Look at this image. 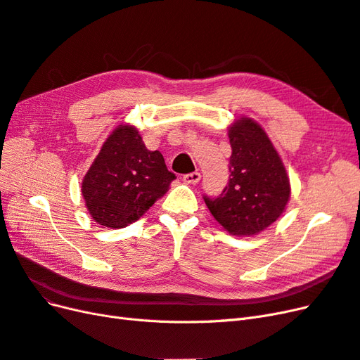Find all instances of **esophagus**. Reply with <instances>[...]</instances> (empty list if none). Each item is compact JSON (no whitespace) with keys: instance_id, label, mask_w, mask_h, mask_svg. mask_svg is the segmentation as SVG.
<instances>
[{"instance_id":"34e87169","label":"esophagus","mask_w":360,"mask_h":360,"mask_svg":"<svg viewBox=\"0 0 360 360\" xmlns=\"http://www.w3.org/2000/svg\"><path fill=\"white\" fill-rule=\"evenodd\" d=\"M201 180V174L200 172H191V174H184L183 176V181L188 184H197Z\"/></svg>"}]
</instances>
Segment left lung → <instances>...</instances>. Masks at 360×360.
<instances>
[{"instance_id":"obj_1","label":"left lung","mask_w":360,"mask_h":360,"mask_svg":"<svg viewBox=\"0 0 360 360\" xmlns=\"http://www.w3.org/2000/svg\"><path fill=\"white\" fill-rule=\"evenodd\" d=\"M230 181L217 198L204 197L214 219L231 236L264 231L285 212L291 188L287 169L266 130L249 117L228 127Z\"/></svg>"}]
</instances>
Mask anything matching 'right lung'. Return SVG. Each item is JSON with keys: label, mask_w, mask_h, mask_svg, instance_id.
Returning <instances> with one entry per match:
<instances>
[{"label": "right lung", "mask_w": 360, "mask_h": 360, "mask_svg": "<svg viewBox=\"0 0 360 360\" xmlns=\"http://www.w3.org/2000/svg\"><path fill=\"white\" fill-rule=\"evenodd\" d=\"M174 179L160 151H150L139 130L127 123L106 138L81 192L93 221L117 230L138 221L168 192Z\"/></svg>", "instance_id": "add662e5"}]
</instances>
